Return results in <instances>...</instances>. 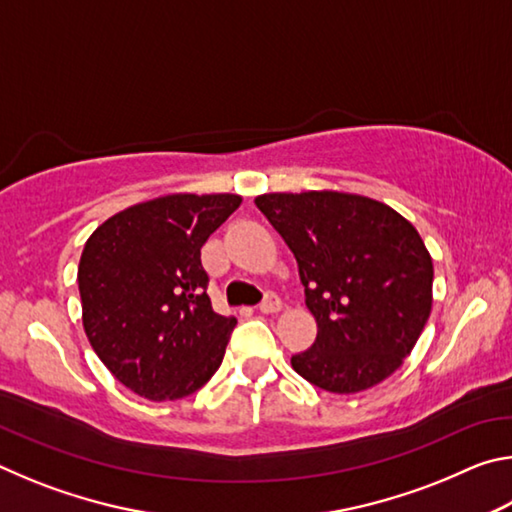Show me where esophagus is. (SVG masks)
<instances>
[{
    "label": "esophagus",
    "mask_w": 512,
    "mask_h": 512,
    "mask_svg": "<svg viewBox=\"0 0 512 512\" xmlns=\"http://www.w3.org/2000/svg\"><path fill=\"white\" fill-rule=\"evenodd\" d=\"M280 309H282V300L273 296V293L271 296H266V300L259 305V311H262V314H277Z\"/></svg>",
    "instance_id": "obj_1"
}]
</instances>
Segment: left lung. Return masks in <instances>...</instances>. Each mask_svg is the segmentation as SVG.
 I'll use <instances>...</instances> for the list:
<instances>
[{
  "instance_id": "obj_1",
  "label": "left lung",
  "mask_w": 512,
  "mask_h": 512,
  "mask_svg": "<svg viewBox=\"0 0 512 512\" xmlns=\"http://www.w3.org/2000/svg\"><path fill=\"white\" fill-rule=\"evenodd\" d=\"M296 255L318 334L291 366L327 393L377 386L418 343L433 305V262L418 230L375 198L311 189L255 198Z\"/></svg>"
}]
</instances>
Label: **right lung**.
Masks as SVG:
<instances>
[{
  "instance_id": "1",
  "label": "right lung",
  "mask_w": 512,
  "mask_h": 512,
  "mask_svg": "<svg viewBox=\"0 0 512 512\" xmlns=\"http://www.w3.org/2000/svg\"><path fill=\"white\" fill-rule=\"evenodd\" d=\"M239 205V194L158 196L112 214L85 241L83 329L135 395L180 400L219 370L237 318L212 309L201 248Z\"/></svg>"
}]
</instances>
